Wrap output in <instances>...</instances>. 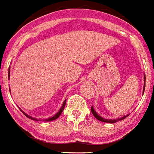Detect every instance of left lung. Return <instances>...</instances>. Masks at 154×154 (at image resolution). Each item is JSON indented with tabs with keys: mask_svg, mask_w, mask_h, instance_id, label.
I'll return each mask as SVG.
<instances>
[{
	"mask_svg": "<svg viewBox=\"0 0 154 154\" xmlns=\"http://www.w3.org/2000/svg\"><path fill=\"white\" fill-rule=\"evenodd\" d=\"M144 82H146V75H144ZM145 86H146V83L144 82V87H143V93H144V90H145ZM91 111H92V114L93 115V116L95 117L97 120H99V121H100V122H107V123H115V122H118V121L123 120V119H125L126 117L128 116V115H127L126 116L122 117V118H118V119H115V120H112V119H106V118H102V117L100 116V115H98L97 112H96V111L94 110V108H93V107H91Z\"/></svg>",
	"mask_w": 154,
	"mask_h": 154,
	"instance_id": "left-lung-1",
	"label": "left lung"
}]
</instances>
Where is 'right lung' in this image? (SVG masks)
Here are the masks:
<instances>
[{
	"mask_svg": "<svg viewBox=\"0 0 154 154\" xmlns=\"http://www.w3.org/2000/svg\"><path fill=\"white\" fill-rule=\"evenodd\" d=\"M9 77H10V73H9V72H8V79H9ZM65 103H66V100H65L64 101V103H63L62 106H61V109L59 110L58 112H57V114H56V115H54V116L51 117V118H47V119H44V120H43V121H44V122H51V121H54V120H55V119H57V118H58L59 116H60V115H61V113H62V111H64V107H65ZM21 111H22V110H21ZM22 112L23 113V114H24V115H26V116L27 117V118H30V119H32V120H34V121H39V120H37V118H32V117L29 116V115H26V114L24 112V111H22Z\"/></svg>",
	"mask_w": 154,
	"mask_h": 154,
	"instance_id": "1",
	"label": "right lung"
}]
</instances>
